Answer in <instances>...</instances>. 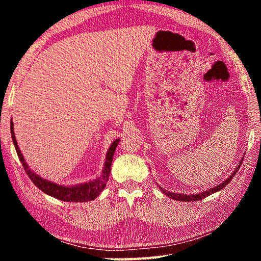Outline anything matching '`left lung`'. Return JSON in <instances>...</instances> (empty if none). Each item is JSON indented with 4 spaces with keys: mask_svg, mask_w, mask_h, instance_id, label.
Masks as SVG:
<instances>
[{
    "mask_svg": "<svg viewBox=\"0 0 261 261\" xmlns=\"http://www.w3.org/2000/svg\"><path fill=\"white\" fill-rule=\"evenodd\" d=\"M242 161L240 162V165L236 167L235 171H233V173L230 176H229V177L226 180H223L222 183L219 184V185H216V187H214V188H212L210 190H206V191H201V192L197 193V194H185V193H174V192L166 191V190H163L162 188H160V190H161L163 193L167 194L168 197L171 198V199H174V200H178V201H198V200H201V199H204L205 197L210 196V194L220 191V190H222L224 187H226V185H228L229 183H230V180L233 178V176H235V174L237 173V170L240 169V167L242 165Z\"/></svg>",
    "mask_w": 261,
    "mask_h": 261,
    "instance_id": "obj_1",
    "label": "left lung"
}]
</instances>
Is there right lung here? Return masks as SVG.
Listing matches in <instances>:
<instances>
[{
    "instance_id": "add662e5",
    "label": "right lung",
    "mask_w": 261,
    "mask_h": 261,
    "mask_svg": "<svg viewBox=\"0 0 261 261\" xmlns=\"http://www.w3.org/2000/svg\"><path fill=\"white\" fill-rule=\"evenodd\" d=\"M10 130H11V137H12V141H14L17 155H18L21 165H23L24 169L26 171V174L29 175L30 179L32 180L35 187H37L38 189H40L43 193L49 194V196L56 198V199H60L62 201L85 202V201L94 200L95 198L99 196L100 192L105 189L106 184H107L108 178H109L113 155L115 153V149H116V147H117V144L120 143V138L114 140L112 145H110V147L107 151V154H106L105 167H103L102 174H101L100 177L95 178L93 180H90V182L83 183V184L72 185V187H64V185H59L54 182H50V180L42 178L39 175L35 174L33 170L30 169L28 163L25 162V159L23 156V154H21V152H20L18 145H17V140H16L15 131H14V122H12V118L10 121Z\"/></svg>"
}]
</instances>
